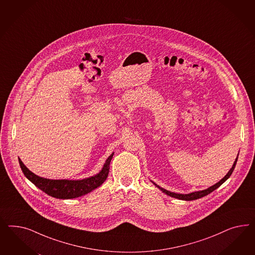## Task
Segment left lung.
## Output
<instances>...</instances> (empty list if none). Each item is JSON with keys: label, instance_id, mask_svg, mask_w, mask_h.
I'll use <instances>...</instances> for the list:
<instances>
[{"label": "left lung", "instance_id": "8db88e82", "mask_svg": "<svg viewBox=\"0 0 255 255\" xmlns=\"http://www.w3.org/2000/svg\"><path fill=\"white\" fill-rule=\"evenodd\" d=\"M239 157V156H238ZM238 157L236 158V161L234 162V164H233V166H232L231 169L229 170V172L226 174V176H224V178H222L219 182H217L216 184H214L213 186H211V187H209L208 189H206V190H203V191H198V192H193V193H187V194H182V193H171L169 191H167V190H165V189H163L162 187H160L159 185H157V184H155L154 182H153V184H154L157 188H159L161 191H162V193H165V194H167V195H169L171 197H174V198H178V199H180V200H185V201H192L195 200V199H199L201 197H204V196H206V195H208L209 193H212L214 190H216L217 188H219L220 186L222 185L224 182H225L228 178H230V176L232 175V173H233V171L235 169V167H236V164H237V162H238Z\"/></svg>", "mask_w": 255, "mask_h": 255}]
</instances>
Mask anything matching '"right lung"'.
Returning a JSON list of instances; mask_svg holds the SVG:
<instances>
[{"instance_id":"add662e5","label":"right lung","mask_w":255,"mask_h":255,"mask_svg":"<svg viewBox=\"0 0 255 255\" xmlns=\"http://www.w3.org/2000/svg\"><path fill=\"white\" fill-rule=\"evenodd\" d=\"M114 153L110 155L98 174L91 178L69 180V179H48L39 177L28 169L23 162L18 159L20 168L25 177L46 194L59 199H73L91 193L102 185L107 179L109 173V164Z\"/></svg>"}]
</instances>
